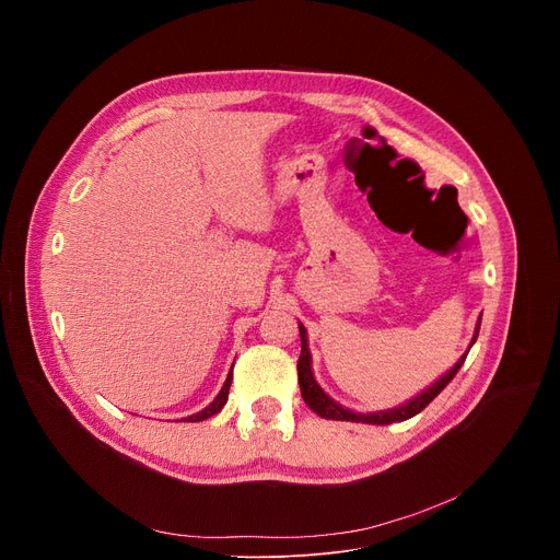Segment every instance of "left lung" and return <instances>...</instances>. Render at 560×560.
Here are the masks:
<instances>
[{
    "label": "left lung",
    "mask_w": 560,
    "mask_h": 560,
    "mask_svg": "<svg viewBox=\"0 0 560 560\" xmlns=\"http://www.w3.org/2000/svg\"><path fill=\"white\" fill-rule=\"evenodd\" d=\"M478 328H481V324L476 326V332H474V339H471V346L478 337ZM299 335H301V357H299V363H296V372H299V387H301V396L305 406L316 412L318 417L324 419H332V421H352V423H374V425H389V423H396V421H406V419H412L415 415H419L421 410H425L434 398L443 392V387L456 376V372L460 370L463 361L467 354H463L458 359V363L445 374L441 376L432 387H428L425 392H421L417 398H412V401H408L406 406L401 408H394V410H387V412H372V415H357L352 410H346L341 408L339 404H335L332 398L316 385L314 376H312V368H310V350H307V337H305V328L299 324ZM469 352V350H467Z\"/></svg>",
    "instance_id": "obj_1"
}]
</instances>
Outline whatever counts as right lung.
I'll list each match as a JSON object with an SVG mask.
<instances>
[{
	"label": "right lung",
	"mask_w": 560,
	"mask_h": 560,
	"mask_svg": "<svg viewBox=\"0 0 560 560\" xmlns=\"http://www.w3.org/2000/svg\"><path fill=\"white\" fill-rule=\"evenodd\" d=\"M230 383H232V370L228 372V378H225V383H223V387H221V392L217 394V398L214 401L206 408V410H201V412H197V415H192V417H188L186 421H190V423H197V421H206V419H210V417H214L217 412H221V408L225 406V401H228V392H230ZM184 421V419H182Z\"/></svg>",
	"instance_id": "1"
}]
</instances>
